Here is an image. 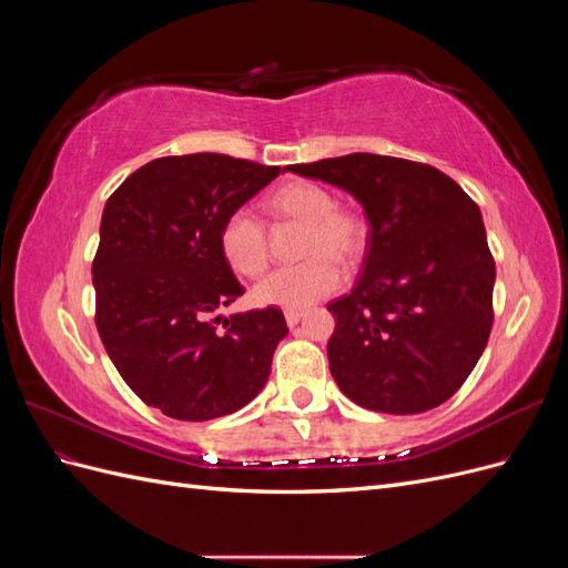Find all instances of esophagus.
I'll return each mask as SVG.
<instances>
[{"label":"esophagus","instance_id":"34e87169","mask_svg":"<svg viewBox=\"0 0 568 568\" xmlns=\"http://www.w3.org/2000/svg\"><path fill=\"white\" fill-rule=\"evenodd\" d=\"M303 315H305V311H301V307H288V311H284L288 326H296L303 320Z\"/></svg>","mask_w":568,"mask_h":568}]
</instances>
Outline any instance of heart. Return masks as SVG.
Listing matches in <instances>:
<instances>
[{
  "instance_id": "1",
  "label": "heart",
  "mask_w": 568,
  "mask_h": 568,
  "mask_svg": "<svg viewBox=\"0 0 568 568\" xmlns=\"http://www.w3.org/2000/svg\"><path fill=\"white\" fill-rule=\"evenodd\" d=\"M274 220L305 225L301 265L280 267L255 286L253 296L263 305L307 307L341 284V265L353 263L367 246V222L348 205L334 203L326 186L311 180H288L263 201ZM220 251L230 267L244 277H257L267 270L270 246L261 220L248 211H234L220 230Z\"/></svg>"
}]
</instances>
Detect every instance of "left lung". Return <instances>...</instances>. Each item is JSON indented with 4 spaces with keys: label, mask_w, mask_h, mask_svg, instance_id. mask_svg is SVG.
Instances as JSON below:
<instances>
[{
    "label": "left lung",
    "mask_w": 568,
    "mask_h": 568,
    "mask_svg": "<svg viewBox=\"0 0 568 568\" xmlns=\"http://www.w3.org/2000/svg\"><path fill=\"white\" fill-rule=\"evenodd\" d=\"M288 170L346 189L369 220L353 291L326 305L336 320L326 355L343 395L386 415L453 398L493 326L495 261L478 205L438 168L376 153Z\"/></svg>",
    "instance_id": "left-lung-1"
}]
</instances>
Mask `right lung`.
Returning a JSON list of instances; mask_svg holds the SVG:
<instances>
[{
  "label": "right lung",
  "instance_id": "add662e5",
  "mask_svg": "<svg viewBox=\"0 0 568 568\" xmlns=\"http://www.w3.org/2000/svg\"><path fill=\"white\" fill-rule=\"evenodd\" d=\"M280 170L225 153L165 156L134 170L104 205L97 329L125 384L165 417L232 415L267 382L288 326L274 305L215 317L244 296L220 230Z\"/></svg>",
  "mask_w": 568,
  "mask_h": 568
}]
</instances>
